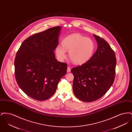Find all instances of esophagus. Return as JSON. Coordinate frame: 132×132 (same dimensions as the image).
I'll return each instance as SVG.
<instances>
[{"label":"esophagus","mask_w":132,"mask_h":132,"mask_svg":"<svg viewBox=\"0 0 132 132\" xmlns=\"http://www.w3.org/2000/svg\"><path fill=\"white\" fill-rule=\"evenodd\" d=\"M67 71L68 73H69V72L71 71V68H70V67H67Z\"/></svg>","instance_id":"esophagus-1"}]
</instances>
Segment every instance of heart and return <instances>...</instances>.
<instances>
[{"label":"heart","mask_w":132,"mask_h":132,"mask_svg":"<svg viewBox=\"0 0 132 132\" xmlns=\"http://www.w3.org/2000/svg\"><path fill=\"white\" fill-rule=\"evenodd\" d=\"M62 46H57L55 49L58 59L62 61L66 56V51L73 63L81 65L88 62L93 56L94 50V42L89 38L79 34H73L64 38Z\"/></svg>","instance_id":"b5f03b06"}]
</instances>
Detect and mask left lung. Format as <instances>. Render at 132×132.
Masks as SVG:
<instances>
[{
    "mask_svg": "<svg viewBox=\"0 0 132 132\" xmlns=\"http://www.w3.org/2000/svg\"><path fill=\"white\" fill-rule=\"evenodd\" d=\"M97 49L91 58L72 68L73 89L76 96L85 102L96 101L106 93L114 81L116 58L105 40L95 35Z\"/></svg>",
    "mask_w": 132,
    "mask_h": 132,
    "instance_id": "1",
    "label": "left lung"
}]
</instances>
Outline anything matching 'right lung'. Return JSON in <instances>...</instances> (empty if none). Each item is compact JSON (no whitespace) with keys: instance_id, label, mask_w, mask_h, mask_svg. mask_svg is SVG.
Returning <instances> with one entry per match:
<instances>
[{"instance_id":"right-lung-1","label":"right lung","mask_w":132,"mask_h":132,"mask_svg":"<svg viewBox=\"0 0 132 132\" xmlns=\"http://www.w3.org/2000/svg\"><path fill=\"white\" fill-rule=\"evenodd\" d=\"M61 27L51 28L26 39L17 52L15 76L20 88L31 98L46 100L54 94L58 82L67 73V65L57 60Z\"/></svg>"}]
</instances>
